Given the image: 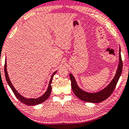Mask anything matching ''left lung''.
Listing matches in <instances>:
<instances>
[{"mask_svg": "<svg viewBox=\"0 0 129 129\" xmlns=\"http://www.w3.org/2000/svg\"><path fill=\"white\" fill-rule=\"evenodd\" d=\"M123 67V62L121 60V54H120V48L119 49V64L118 65L117 72L116 75L114 77L113 80L110 82L107 87H106L104 89L101 90L100 92L97 93H90L88 92H86L83 90H81L80 88L78 86L76 83L75 79L71 74H70V78L71 81V87L73 90L74 93L79 99L83 101L91 103H99L103 101L106 100L108 98L112 93H113L114 89L116 88L117 83L118 82L119 79L122 71Z\"/></svg>", "mask_w": 129, "mask_h": 129, "instance_id": "8db88e82", "label": "left lung"}]
</instances>
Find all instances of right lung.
<instances>
[{
  "instance_id": "right-lung-1",
  "label": "right lung",
  "mask_w": 129,
  "mask_h": 129,
  "mask_svg": "<svg viewBox=\"0 0 129 129\" xmlns=\"http://www.w3.org/2000/svg\"><path fill=\"white\" fill-rule=\"evenodd\" d=\"M6 67H7V65H6V61H5V77H6V79L7 82H8L9 85V86L10 87V88L12 89V91L14 93V95L16 96V97L17 98L19 99L21 103H23L24 104H26L27 105H28V106H32V105H39L40 103H41L44 102V101H46L47 99H48V98L50 96L51 92V83L52 82L53 76L54 75V74L57 72V71L54 72V73L52 74L51 78L50 83H49L48 89H47V91L45 92L44 95L41 96V97H39L36 99H27L26 98L21 96V95H20V94L17 92V90L15 89V88H14V86H13L12 82H11L10 81L9 78L8 77V71H7Z\"/></svg>"
}]
</instances>
